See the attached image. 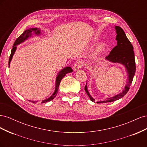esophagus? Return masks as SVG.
Instances as JSON below:
<instances>
[{"mask_svg":"<svg viewBox=\"0 0 147 147\" xmlns=\"http://www.w3.org/2000/svg\"><path fill=\"white\" fill-rule=\"evenodd\" d=\"M83 65V63L82 61H77L76 63H75V64H74V70H78V69L82 68Z\"/></svg>","mask_w":147,"mask_h":147,"instance_id":"1","label":"esophagus"}]
</instances>
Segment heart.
Here are the masks:
<instances>
[{
    "mask_svg": "<svg viewBox=\"0 0 147 147\" xmlns=\"http://www.w3.org/2000/svg\"><path fill=\"white\" fill-rule=\"evenodd\" d=\"M107 48V45L105 43H101L99 44L97 47L94 49V51L92 53V57L93 58H97L103 54L104 52L105 51Z\"/></svg>",
    "mask_w": 147,
    "mask_h": 147,
    "instance_id": "1",
    "label": "heart"
}]
</instances>
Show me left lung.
I'll return each instance as SVG.
<instances>
[{"label": "left lung", "mask_w": 147, "mask_h": 147, "mask_svg": "<svg viewBox=\"0 0 147 147\" xmlns=\"http://www.w3.org/2000/svg\"><path fill=\"white\" fill-rule=\"evenodd\" d=\"M115 28L117 33L116 40H117V45L112 49L109 55L105 57V59L113 63L121 64L125 67L128 75L127 82L121 92L113 97H109L105 100L97 102V103L99 104L113 102L123 97L129 90L131 84L132 83L133 78H134L136 73L134 52L133 51L132 44L127 38L125 33L121 28H120L119 26H115ZM84 90H85L87 95L90 97V100L94 102L95 99L90 95L88 90L87 83L84 87Z\"/></svg>", "instance_id": "obj_1"}]
</instances>
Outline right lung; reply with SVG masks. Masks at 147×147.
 I'll use <instances>...</instances> for the list:
<instances>
[{
    "mask_svg": "<svg viewBox=\"0 0 147 147\" xmlns=\"http://www.w3.org/2000/svg\"><path fill=\"white\" fill-rule=\"evenodd\" d=\"M33 34H35V35H39L40 34V30L38 28H29L27 30H26L20 36L17 38V39L16 40V41L14 43V45L13 46V48L11 50V55L10 56V58H9V61H8V65L10 66V62L12 59V57L13 55L15 54V52L16 51V45H19V44L21 43L24 42L26 40H27L29 37L32 36ZM72 68L70 67H64L63 69H62L60 72H59V73L57 74V77L56 78V83H55V92H53V94L49 97V98L45 99L42 101L41 103H45V102H48L49 101H50L51 100H53V99L55 98V97L56 96L57 92H58V90H59V84L60 82L61 81V80L63 79V78L65 76V75L68 74V73H71L72 72ZM31 102H33V103H37V101H32V100H29Z\"/></svg>",
    "mask_w": 147,
    "mask_h": 147,
    "instance_id": "1",
    "label": "right lung"
}]
</instances>
